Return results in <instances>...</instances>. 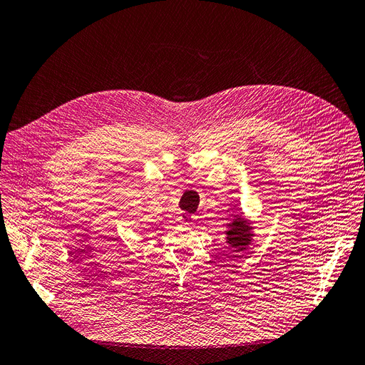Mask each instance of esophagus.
<instances>
[{
    "label": "esophagus",
    "instance_id": "obj_1",
    "mask_svg": "<svg viewBox=\"0 0 365 365\" xmlns=\"http://www.w3.org/2000/svg\"><path fill=\"white\" fill-rule=\"evenodd\" d=\"M193 222H195V217H193V215L185 214V215L182 217V223H184V225H192Z\"/></svg>",
    "mask_w": 365,
    "mask_h": 365
}]
</instances>
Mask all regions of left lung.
Wrapping results in <instances>:
<instances>
[{"mask_svg": "<svg viewBox=\"0 0 365 365\" xmlns=\"http://www.w3.org/2000/svg\"><path fill=\"white\" fill-rule=\"evenodd\" d=\"M229 226H230V230H227V240L230 241L232 247H235L238 250H242L244 247L249 245L250 242L249 240V237L252 235L250 227L245 226V222L241 215H235L233 223Z\"/></svg>", "mask_w": 365, "mask_h": 365, "instance_id": "8db88e82", "label": "left lung"}]
</instances>
